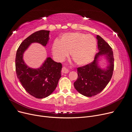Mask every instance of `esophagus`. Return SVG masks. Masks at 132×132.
<instances>
[{
  "label": "esophagus",
  "instance_id": "esophagus-1",
  "mask_svg": "<svg viewBox=\"0 0 132 132\" xmlns=\"http://www.w3.org/2000/svg\"><path fill=\"white\" fill-rule=\"evenodd\" d=\"M62 72L63 73H67L69 72V69L66 67H63L62 68Z\"/></svg>",
  "mask_w": 132,
  "mask_h": 132
}]
</instances>
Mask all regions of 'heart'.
<instances>
[{
    "mask_svg": "<svg viewBox=\"0 0 132 132\" xmlns=\"http://www.w3.org/2000/svg\"><path fill=\"white\" fill-rule=\"evenodd\" d=\"M97 41L91 35L81 32H73L63 35L60 42L55 41L52 46L54 57L62 61L70 53L73 61L78 65L88 64L95 56Z\"/></svg>",
    "mask_w": 132,
    "mask_h": 132,
    "instance_id": "obj_1",
    "label": "heart"
}]
</instances>
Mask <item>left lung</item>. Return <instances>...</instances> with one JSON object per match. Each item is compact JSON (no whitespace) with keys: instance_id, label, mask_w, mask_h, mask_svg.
<instances>
[{"instance_id":"1","label":"left lung","mask_w":132,"mask_h":132,"mask_svg":"<svg viewBox=\"0 0 132 132\" xmlns=\"http://www.w3.org/2000/svg\"><path fill=\"white\" fill-rule=\"evenodd\" d=\"M98 48L94 60L89 64L77 68L78 78L74 82L75 89L80 94L87 97L97 95L109 83L113 76L114 68L113 52L109 44L100 36L97 35ZM105 55L110 65L105 70L98 66L97 59L101 55Z\"/></svg>"}]
</instances>
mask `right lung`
I'll return each instance as SVG.
<instances>
[{"instance_id":"obj_1","label":"right lung","mask_w":132,"mask_h":132,"mask_svg":"<svg viewBox=\"0 0 132 132\" xmlns=\"http://www.w3.org/2000/svg\"><path fill=\"white\" fill-rule=\"evenodd\" d=\"M50 31H36L26 38L16 52L15 65L17 77L26 91L36 98H43L52 94L61 77L62 65L49 57L41 67L32 69L24 63L23 53L31 43L37 42L46 46Z\"/></svg>"}]
</instances>
